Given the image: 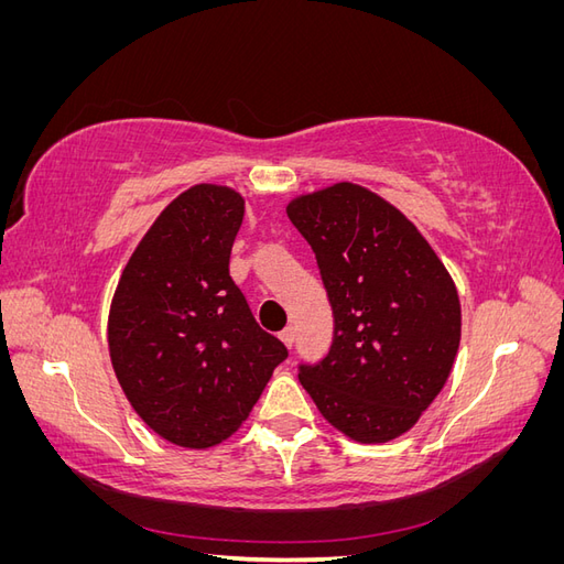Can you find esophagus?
<instances>
[{
    "label": "esophagus",
    "mask_w": 564,
    "mask_h": 564,
    "mask_svg": "<svg viewBox=\"0 0 564 564\" xmlns=\"http://www.w3.org/2000/svg\"><path fill=\"white\" fill-rule=\"evenodd\" d=\"M280 340H282V344H284L286 348H292V346H294V340H296V334H294V329H292V327L284 329V332L280 334Z\"/></svg>",
    "instance_id": "obj_1"
}]
</instances>
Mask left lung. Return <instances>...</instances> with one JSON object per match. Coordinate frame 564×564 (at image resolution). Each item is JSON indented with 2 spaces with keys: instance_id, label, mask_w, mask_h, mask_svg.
Here are the masks:
<instances>
[{
  "instance_id": "obj_1",
  "label": "left lung",
  "mask_w": 564,
  "mask_h": 564,
  "mask_svg": "<svg viewBox=\"0 0 564 564\" xmlns=\"http://www.w3.org/2000/svg\"><path fill=\"white\" fill-rule=\"evenodd\" d=\"M334 313L329 352L299 365L319 414L348 437L395 440L437 398L460 340L447 268L400 209L355 183L289 202Z\"/></svg>"
}]
</instances>
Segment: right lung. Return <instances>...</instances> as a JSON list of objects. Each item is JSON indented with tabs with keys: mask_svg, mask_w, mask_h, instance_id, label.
I'll return each instance as SVG.
<instances>
[{
	"mask_svg": "<svg viewBox=\"0 0 564 564\" xmlns=\"http://www.w3.org/2000/svg\"><path fill=\"white\" fill-rule=\"evenodd\" d=\"M242 218L232 187L193 185L150 226L115 289L108 346L117 381L135 414L178 447L228 440L289 355L230 278Z\"/></svg>",
	"mask_w": 564,
	"mask_h": 564,
	"instance_id": "1",
	"label": "right lung"
}]
</instances>
